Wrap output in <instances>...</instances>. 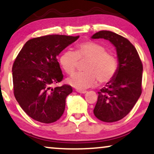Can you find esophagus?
Returning <instances> with one entry per match:
<instances>
[{
  "instance_id": "34e87169",
  "label": "esophagus",
  "mask_w": 154,
  "mask_h": 154,
  "mask_svg": "<svg viewBox=\"0 0 154 154\" xmlns=\"http://www.w3.org/2000/svg\"><path fill=\"white\" fill-rule=\"evenodd\" d=\"M76 91L77 93H79V94H86V91H82V90H76Z\"/></svg>"
}]
</instances>
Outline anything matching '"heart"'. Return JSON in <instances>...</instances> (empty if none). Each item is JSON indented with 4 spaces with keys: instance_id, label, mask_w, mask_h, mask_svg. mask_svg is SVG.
I'll return each mask as SVG.
<instances>
[{
    "instance_id": "heart-1",
    "label": "heart",
    "mask_w": 154,
    "mask_h": 154,
    "mask_svg": "<svg viewBox=\"0 0 154 154\" xmlns=\"http://www.w3.org/2000/svg\"><path fill=\"white\" fill-rule=\"evenodd\" d=\"M87 59L83 67L84 72H77L68 79V83L77 89H85L96 84L109 82L118 70V60L114 54L107 52L103 45L94 42L78 44L76 50L65 51L60 55L59 63L67 74L76 70L78 60Z\"/></svg>"
}]
</instances>
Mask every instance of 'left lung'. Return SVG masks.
I'll return each instance as SVG.
<instances>
[{
	"label": "left lung",
	"instance_id": "8db88e82",
	"mask_svg": "<svg viewBox=\"0 0 154 154\" xmlns=\"http://www.w3.org/2000/svg\"><path fill=\"white\" fill-rule=\"evenodd\" d=\"M92 39L103 38L116 47L119 66L117 72L98 93L94 109L99 120L111 123L125 117L142 94L143 66L135 47L123 36L109 31H100Z\"/></svg>",
	"mask_w": 154,
	"mask_h": 154
}]
</instances>
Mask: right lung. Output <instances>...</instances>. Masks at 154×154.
Listing matches in <instances>:
<instances>
[{
	"instance_id": "right-lung-1",
	"label": "right lung",
	"mask_w": 154,
	"mask_h": 154,
	"mask_svg": "<svg viewBox=\"0 0 154 154\" xmlns=\"http://www.w3.org/2000/svg\"><path fill=\"white\" fill-rule=\"evenodd\" d=\"M79 36L49 35L26 42L12 66L14 95L22 109L39 122L51 123L59 119L66 107V99L72 92L61 82L63 75L57 56Z\"/></svg>"
}]
</instances>
